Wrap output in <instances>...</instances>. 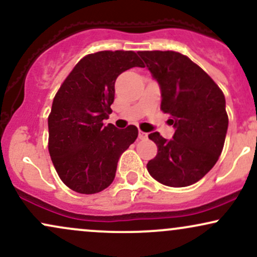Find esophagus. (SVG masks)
I'll list each match as a JSON object with an SVG mask.
<instances>
[{
  "instance_id": "1",
  "label": "esophagus",
  "mask_w": 257,
  "mask_h": 257,
  "mask_svg": "<svg viewBox=\"0 0 257 257\" xmlns=\"http://www.w3.org/2000/svg\"><path fill=\"white\" fill-rule=\"evenodd\" d=\"M139 139H140V140H146V139H147V133H144V132L139 131Z\"/></svg>"
}]
</instances>
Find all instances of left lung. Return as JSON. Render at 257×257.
Masks as SVG:
<instances>
[{"label": "left lung", "instance_id": "1", "mask_svg": "<svg viewBox=\"0 0 257 257\" xmlns=\"http://www.w3.org/2000/svg\"><path fill=\"white\" fill-rule=\"evenodd\" d=\"M161 88V108L173 117L174 137L149 138L158 147L147 163L153 179L170 187L199 181L215 166L225 144L228 116L219 85L190 58L173 51L139 52Z\"/></svg>", "mask_w": 257, "mask_h": 257}]
</instances>
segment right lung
I'll return each instance as SVG.
<instances>
[{
  "mask_svg": "<svg viewBox=\"0 0 257 257\" xmlns=\"http://www.w3.org/2000/svg\"><path fill=\"white\" fill-rule=\"evenodd\" d=\"M135 66L144 64L133 51L88 54L55 94L48 150L59 178L75 192L93 194L108 187L120 155L137 140L135 125L117 129L102 123L112 112L117 77Z\"/></svg>",
  "mask_w": 257,
  "mask_h": 257,
  "instance_id": "right-lung-1",
  "label": "right lung"
}]
</instances>
